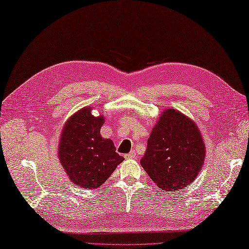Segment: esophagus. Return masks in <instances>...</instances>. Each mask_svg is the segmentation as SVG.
Returning a JSON list of instances; mask_svg holds the SVG:
<instances>
[{
	"instance_id": "esophagus-1",
	"label": "esophagus",
	"mask_w": 249,
	"mask_h": 249,
	"mask_svg": "<svg viewBox=\"0 0 249 249\" xmlns=\"http://www.w3.org/2000/svg\"><path fill=\"white\" fill-rule=\"evenodd\" d=\"M136 156V152H135V151L134 150H133V151H131V152L130 153H128V154H125L124 155V157H125V159L126 160H131V159H134V157Z\"/></svg>"
}]
</instances>
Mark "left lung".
<instances>
[{
	"label": "left lung",
	"instance_id": "obj_1",
	"mask_svg": "<svg viewBox=\"0 0 249 249\" xmlns=\"http://www.w3.org/2000/svg\"><path fill=\"white\" fill-rule=\"evenodd\" d=\"M206 156L204 139L196 124L174 108L163 110L148 138L141 165L165 191H178L201 172Z\"/></svg>",
	"mask_w": 249,
	"mask_h": 249
}]
</instances>
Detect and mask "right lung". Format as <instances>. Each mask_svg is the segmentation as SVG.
Segmentation results:
<instances>
[{"label":"right lung","mask_w":249,"mask_h":249,"mask_svg":"<svg viewBox=\"0 0 249 249\" xmlns=\"http://www.w3.org/2000/svg\"><path fill=\"white\" fill-rule=\"evenodd\" d=\"M102 115L94 116L84 107L66 121L59 139L58 157L72 184L96 189L111 177L124 157L111 139L100 135Z\"/></svg>","instance_id":"right-lung-1"}]
</instances>
